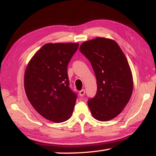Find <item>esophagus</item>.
<instances>
[{
    "label": "esophagus",
    "instance_id": "obj_1",
    "mask_svg": "<svg viewBox=\"0 0 156 156\" xmlns=\"http://www.w3.org/2000/svg\"><path fill=\"white\" fill-rule=\"evenodd\" d=\"M79 94H80V97H83L85 94V90L84 89H82V90L80 91V93H79Z\"/></svg>",
    "mask_w": 156,
    "mask_h": 156
}]
</instances>
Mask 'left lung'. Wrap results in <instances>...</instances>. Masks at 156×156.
<instances>
[{"label":"left lung","mask_w":156,"mask_h":156,"mask_svg":"<svg viewBox=\"0 0 156 156\" xmlns=\"http://www.w3.org/2000/svg\"><path fill=\"white\" fill-rule=\"evenodd\" d=\"M80 52L89 59L97 78V91L88 100L94 118L107 121L122 112L133 91V76L124 53L114 40L97 37L84 42Z\"/></svg>","instance_id":"obj_1"}]
</instances>
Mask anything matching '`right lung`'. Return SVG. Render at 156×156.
I'll return each instance as SVG.
<instances>
[{
  "mask_svg": "<svg viewBox=\"0 0 156 156\" xmlns=\"http://www.w3.org/2000/svg\"><path fill=\"white\" fill-rule=\"evenodd\" d=\"M79 43H48L35 53L25 72L27 97L44 118L56 123L71 117L77 95L69 87L67 65Z\"/></svg>",
  "mask_w": 156,
  "mask_h": 156,
  "instance_id": "right-lung-1",
  "label": "right lung"
}]
</instances>
